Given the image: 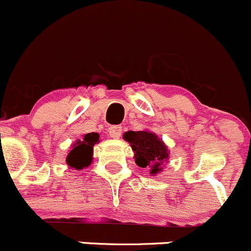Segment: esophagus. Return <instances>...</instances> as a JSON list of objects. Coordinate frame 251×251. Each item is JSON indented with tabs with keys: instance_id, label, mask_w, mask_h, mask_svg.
Wrapping results in <instances>:
<instances>
[{
	"instance_id": "34e87169",
	"label": "esophagus",
	"mask_w": 251,
	"mask_h": 251,
	"mask_svg": "<svg viewBox=\"0 0 251 251\" xmlns=\"http://www.w3.org/2000/svg\"><path fill=\"white\" fill-rule=\"evenodd\" d=\"M108 134H110L111 138L113 139H118L122 134V126H111L108 128Z\"/></svg>"
}]
</instances>
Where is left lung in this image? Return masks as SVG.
<instances>
[{"instance_id":"1","label":"left lung","mask_w":251,"mask_h":251,"mask_svg":"<svg viewBox=\"0 0 251 251\" xmlns=\"http://www.w3.org/2000/svg\"><path fill=\"white\" fill-rule=\"evenodd\" d=\"M123 138L130 144L135 152L139 167H150L151 175L160 172L161 165L168 158L167 148L162 140L150 131H126Z\"/></svg>"}]
</instances>
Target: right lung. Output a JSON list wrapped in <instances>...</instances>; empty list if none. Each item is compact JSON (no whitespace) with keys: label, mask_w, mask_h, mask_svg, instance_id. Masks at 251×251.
<instances>
[{"label":"right lung","mask_w":251,"mask_h":251,"mask_svg":"<svg viewBox=\"0 0 251 251\" xmlns=\"http://www.w3.org/2000/svg\"><path fill=\"white\" fill-rule=\"evenodd\" d=\"M98 133H88L84 135L83 140H78L74 144L73 149L67 156V163L75 170L88 167L93 160L94 145L99 141Z\"/></svg>","instance_id":"right-lung-1"}]
</instances>
